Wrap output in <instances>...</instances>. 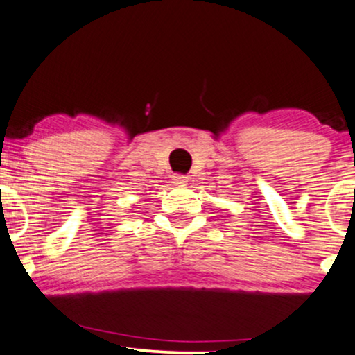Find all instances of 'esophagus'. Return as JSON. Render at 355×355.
<instances>
[{
    "instance_id": "obj_1",
    "label": "esophagus",
    "mask_w": 355,
    "mask_h": 355,
    "mask_svg": "<svg viewBox=\"0 0 355 355\" xmlns=\"http://www.w3.org/2000/svg\"><path fill=\"white\" fill-rule=\"evenodd\" d=\"M172 180L175 185H183V183L188 182V177L187 175H182V173H175L172 177Z\"/></svg>"
}]
</instances>
